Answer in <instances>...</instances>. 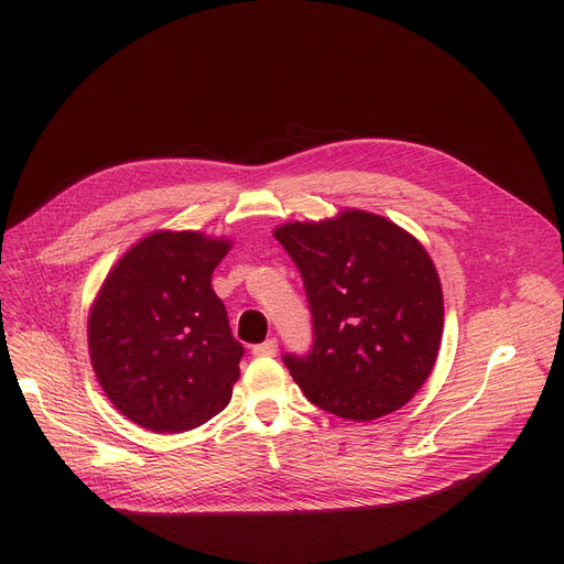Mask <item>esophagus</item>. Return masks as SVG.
I'll return each instance as SVG.
<instances>
[{"label":"esophagus","instance_id":"1","mask_svg":"<svg viewBox=\"0 0 564 564\" xmlns=\"http://www.w3.org/2000/svg\"><path fill=\"white\" fill-rule=\"evenodd\" d=\"M251 351L256 354V357H276L279 345H276L274 338H270V340H264V343H260V345H253Z\"/></svg>","mask_w":564,"mask_h":564}]
</instances>
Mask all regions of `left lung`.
Returning a JSON list of instances; mask_svg holds the SVG:
<instances>
[{"label":"left lung","mask_w":564,"mask_h":564,"mask_svg":"<svg viewBox=\"0 0 564 564\" xmlns=\"http://www.w3.org/2000/svg\"><path fill=\"white\" fill-rule=\"evenodd\" d=\"M274 237L297 264L313 317L311 351L283 357L304 395L347 421L404 406L443 334V292L423 245L364 210L292 221Z\"/></svg>","instance_id":"left-lung-1"}]
</instances>
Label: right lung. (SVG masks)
Returning <instances> with one entry per match:
<instances>
[{"mask_svg":"<svg viewBox=\"0 0 564 564\" xmlns=\"http://www.w3.org/2000/svg\"><path fill=\"white\" fill-rule=\"evenodd\" d=\"M228 240L194 230L143 237L105 279L88 315V354L111 404L151 432H187L228 404L245 347L213 272Z\"/></svg>","mask_w":564,"mask_h":564,"instance_id":"1","label":"right lung"}]
</instances>
